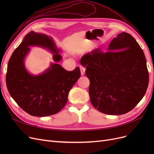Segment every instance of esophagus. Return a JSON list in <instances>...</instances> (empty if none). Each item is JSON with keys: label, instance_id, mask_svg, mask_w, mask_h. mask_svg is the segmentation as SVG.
Here are the masks:
<instances>
[{"label": "esophagus", "instance_id": "34e87169", "mask_svg": "<svg viewBox=\"0 0 154 154\" xmlns=\"http://www.w3.org/2000/svg\"><path fill=\"white\" fill-rule=\"evenodd\" d=\"M80 71H81V75H82V76L84 75L85 72V69L82 66H80Z\"/></svg>", "mask_w": 154, "mask_h": 154}]
</instances>
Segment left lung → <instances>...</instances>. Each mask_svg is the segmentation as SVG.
Segmentation results:
<instances>
[{
	"label": "left lung",
	"instance_id": "obj_1",
	"mask_svg": "<svg viewBox=\"0 0 154 154\" xmlns=\"http://www.w3.org/2000/svg\"><path fill=\"white\" fill-rule=\"evenodd\" d=\"M80 61L90 80L91 102L101 112L127 113L145 94L149 82L146 60L136 40L127 32L112 40L106 52L94 49Z\"/></svg>",
	"mask_w": 154,
	"mask_h": 154
}]
</instances>
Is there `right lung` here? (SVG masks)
<instances>
[{"label": "right lung", "mask_w": 154, "mask_h": 154, "mask_svg": "<svg viewBox=\"0 0 154 154\" xmlns=\"http://www.w3.org/2000/svg\"><path fill=\"white\" fill-rule=\"evenodd\" d=\"M33 46L50 51L54 60L48 69L36 75L27 71L24 63L29 47ZM60 52L51 36L32 31L24 36L10 57L6 78L8 90L27 114L37 117L48 116L58 113L66 105L69 92L81 73L78 67L67 71L58 64L62 59Z\"/></svg>", "instance_id": "obj_1"}]
</instances>
